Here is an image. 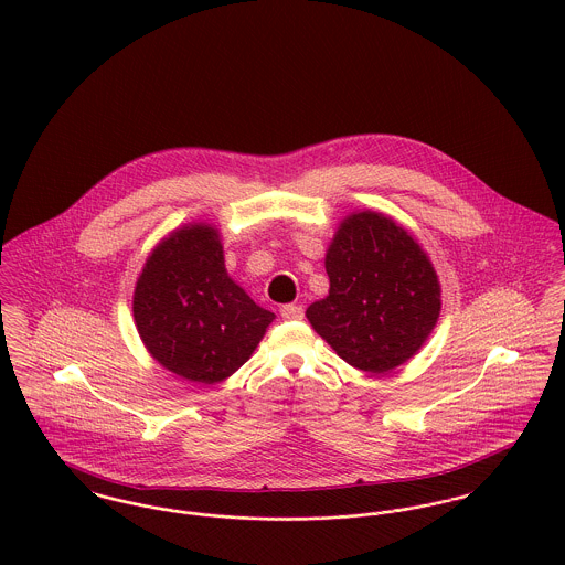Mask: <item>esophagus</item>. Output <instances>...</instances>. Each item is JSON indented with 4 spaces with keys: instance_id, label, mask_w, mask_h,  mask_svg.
Instances as JSON below:
<instances>
[{
    "instance_id": "34e87169",
    "label": "esophagus",
    "mask_w": 565,
    "mask_h": 565,
    "mask_svg": "<svg viewBox=\"0 0 565 565\" xmlns=\"http://www.w3.org/2000/svg\"><path fill=\"white\" fill-rule=\"evenodd\" d=\"M280 316H282V320H302L305 309L298 305H285V307H280Z\"/></svg>"
}]
</instances>
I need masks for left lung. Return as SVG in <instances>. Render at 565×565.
<instances>
[{
	"mask_svg": "<svg viewBox=\"0 0 565 565\" xmlns=\"http://www.w3.org/2000/svg\"><path fill=\"white\" fill-rule=\"evenodd\" d=\"M328 296L311 326L352 367L385 374L411 359L439 318L437 274L408 233L379 213H356L326 254Z\"/></svg>",
	"mask_w": 565,
	"mask_h": 565,
	"instance_id": "left-lung-1",
	"label": "left lung"
}]
</instances>
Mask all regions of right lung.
Returning <instances> with one entry per match:
<instances>
[{"mask_svg": "<svg viewBox=\"0 0 565 565\" xmlns=\"http://www.w3.org/2000/svg\"><path fill=\"white\" fill-rule=\"evenodd\" d=\"M135 322L162 367L213 385L235 374L274 320L224 265L211 226H186L152 252L135 289Z\"/></svg>", "mask_w": 565, "mask_h": 565, "instance_id": "right-lung-1", "label": "right lung"}]
</instances>
